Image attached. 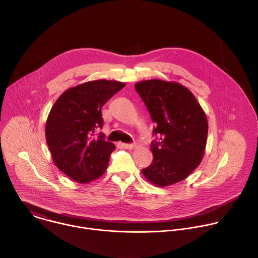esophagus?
Masks as SVG:
<instances>
[{
    "label": "esophagus",
    "mask_w": 258,
    "mask_h": 258,
    "mask_svg": "<svg viewBox=\"0 0 258 258\" xmlns=\"http://www.w3.org/2000/svg\"><path fill=\"white\" fill-rule=\"evenodd\" d=\"M120 146L124 149H133L135 147L134 144H125V143H120Z\"/></svg>",
    "instance_id": "esophagus-1"
}]
</instances>
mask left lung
Returning a JSON list of instances; mask_svg holds the SVG:
<instances>
[{
  "label": "left lung",
  "instance_id": "8db88e82",
  "mask_svg": "<svg viewBox=\"0 0 258 258\" xmlns=\"http://www.w3.org/2000/svg\"><path fill=\"white\" fill-rule=\"evenodd\" d=\"M156 126L151 143L152 163L143 174L153 185L166 187L185 179L200 164L205 151L208 123L195 96L177 83L160 80L135 85Z\"/></svg>",
  "mask_w": 258,
  "mask_h": 258
}]
</instances>
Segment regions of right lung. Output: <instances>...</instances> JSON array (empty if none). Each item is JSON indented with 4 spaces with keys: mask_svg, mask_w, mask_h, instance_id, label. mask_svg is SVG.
<instances>
[{
    "mask_svg": "<svg viewBox=\"0 0 258 258\" xmlns=\"http://www.w3.org/2000/svg\"><path fill=\"white\" fill-rule=\"evenodd\" d=\"M125 85L92 81L65 91L55 102L46 122V140L55 165L81 183L100 177L115 146L105 141L101 108Z\"/></svg>",
    "mask_w": 258,
    "mask_h": 258,
    "instance_id": "add662e5",
    "label": "right lung"
}]
</instances>
